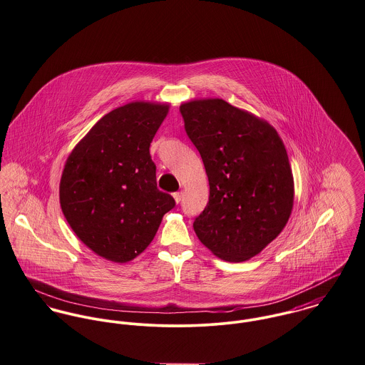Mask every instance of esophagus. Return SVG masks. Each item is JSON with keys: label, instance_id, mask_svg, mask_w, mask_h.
<instances>
[{"label": "esophagus", "instance_id": "34e87169", "mask_svg": "<svg viewBox=\"0 0 365 365\" xmlns=\"http://www.w3.org/2000/svg\"><path fill=\"white\" fill-rule=\"evenodd\" d=\"M173 198H174V200H175L177 203H180V202H181V199H182V191H180V192H174V194H173Z\"/></svg>", "mask_w": 365, "mask_h": 365}]
</instances>
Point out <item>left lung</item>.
Segmentation results:
<instances>
[{
  "label": "left lung",
  "mask_w": 365,
  "mask_h": 365,
  "mask_svg": "<svg viewBox=\"0 0 365 365\" xmlns=\"http://www.w3.org/2000/svg\"><path fill=\"white\" fill-rule=\"evenodd\" d=\"M180 113L209 180L194 230L216 257L247 261L290 217L294 181L286 148L272 125L225 100L188 101Z\"/></svg>",
  "instance_id": "obj_1"
}]
</instances>
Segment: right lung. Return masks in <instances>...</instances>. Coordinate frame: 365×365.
I'll return each mask as SVG.
<instances>
[{
  "instance_id": "obj_1",
  "label": "right lung",
  "mask_w": 365,
  "mask_h": 365,
  "mask_svg": "<svg viewBox=\"0 0 365 365\" xmlns=\"http://www.w3.org/2000/svg\"><path fill=\"white\" fill-rule=\"evenodd\" d=\"M168 106L135 101L93 125L66 159L60 203L68 225L100 257L128 262L153 240L175 200L158 190L149 146Z\"/></svg>"
}]
</instances>
